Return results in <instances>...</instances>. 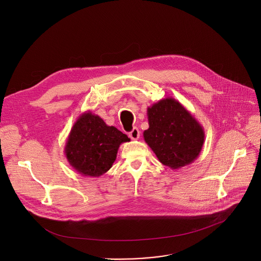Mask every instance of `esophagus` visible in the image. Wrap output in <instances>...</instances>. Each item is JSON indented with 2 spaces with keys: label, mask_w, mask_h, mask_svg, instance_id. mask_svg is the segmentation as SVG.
Segmentation results:
<instances>
[{
  "label": "esophagus",
  "mask_w": 261,
  "mask_h": 261,
  "mask_svg": "<svg viewBox=\"0 0 261 261\" xmlns=\"http://www.w3.org/2000/svg\"><path fill=\"white\" fill-rule=\"evenodd\" d=\"M128 136L132 140H138L140 138V130L137 127H134L133 130L128 134Z\"/></svg>",
  "instance_id": "esophagus-1"
}]
</instances>
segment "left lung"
<instances>
[{"instance_id":"1","label":"left lung","mask_w":261,"mask_h":261,"mask_svg":"<svg viewBox=\"0 0 261 261\" xmlns=\"http://www.w3.org/2000/svg\"><path fill=\"white\" fill-rule=\"evenodd\" d=\"M147 115L149 128L144 132V139L162 164L179 169L199 156L203 128L179 101L162 99L148 107Z\"/></svg>"}]
</instances>
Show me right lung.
I'll list each match as a JSON object with an SVG mask.
<instances>
[{
	"label": "right lung",
	"instance_id": "right-lung-1",
	"mask_svg": "<svg viewBox=\"0 0 261 261\" xmlns=\"http://www.w3.org/2000/svg\"><path fill=\"white\" fill-rule=\"evenodd\" d=\"M129 141L126 135L88 111L74 123L66 143L65 155L78 173L99 177L112 167L119 146Z\"/></svg>",
	"mask_w": 261,
	"mask_h": 261
}]
</instances>
